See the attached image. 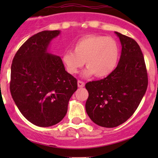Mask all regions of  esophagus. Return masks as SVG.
Returning a JSON list of instances; mask_svg holds the SVG:
<instances>
[{
    "instance_id": "34e87169",
    "label": "esophagus",
    "mask_w": 158,
    "mask_h": 158,
    "mask_svg": "<svg viewBox=\"0 0 158 158\" xmlns=\"http://www.w3.org/2000/svg\"><path fill=\"white\" fill-rule=\"evenodd\" d=\"M78 86H79V88H82V87L85 86V82H82V81L79 80L78 81Z\"/></svg>"
}]
</instances>
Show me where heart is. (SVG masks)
<instances>
[{
	"mask_svg": "<svg viewBox=\"0 0 158 158\" xmlns=\"http://www.w3.org/2000/svg\"><path fill=\"white\" fill-rule=\"evenodd\" d=\"M119 60V48L113 38L88 35L79 39L73 46V52L68 51L62 56L66 71L75 75L85 65L84 76L95 75L103 78L115 69Z\"/></svg>",
	"mask_w": 158,
	"mask_h": 158,
	"instance_id": "1",
	"label": "heart"
}]
</instances>
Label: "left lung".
Here are the masks:
<instances>
[{
  "instance_id": "obj_1",
  "label": "left lung",
  "mask_w": 158,
  "mask_h": 158,
  "mask_svg": "<svg viewBox=\"0 0 158 158\" xmlns=\"http://www.w3.org/2000/svg\"><path fill=\"white\" fill-rule=\"evenodd\" d=\"M122 44L117 67L107 77L89 82L85 110L99 126L114 128L122 125L138 109L148 88L145 62L138 43L115 32Z\"/></svg>"
}]
</instances>
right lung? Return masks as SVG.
<instances>
[{
    "label": "right lung",
    "instance_id": "add662e5",
    "mask_svg": "<svg viewBox=\"0 0 158 158\" xmlns=\"http://www.w3.org/2000/svg\"><path fill=\"white\" fill-rule=\"evenodd\" d=\"M60 30H45L30 37L17 50L11 65L10 90L21 114L33 125L49 127L66 115L78 88L61 58L47 52Z\"/></svg>",
    "mask_w": 158,
    "mask_h": 158
}]
</instances>
